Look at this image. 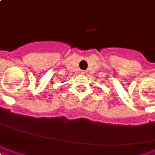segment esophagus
Returning a JSON list of instances; mask_svg holds the SVG:
<instances>
[{
  "label": "esophagus",
  "mask_w": 155,
  "mask_h": 155,
  "mask_svg": "<svg viewBox=\"0 0 155 155\" xmlns=\"http://www.w3.org/2000/svg\"><path fill=\"white\" fill-rule=\"evenodd\" d=\"M81 74H88L87 70H82V71H81Z\"/></svg>",
  "instance_id": "1"
}]
</instances>
